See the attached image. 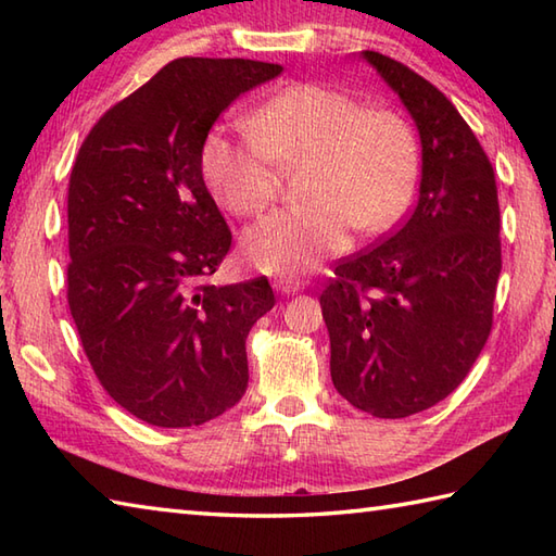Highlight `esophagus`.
Masks as SVG:
<instances>
[{
	"label": "esophagus",
	"mask_w": 556,
	"mask_h": 556,
	"mask_svg": "<svg viewBox=\"0 0 556 556\" xmlns=\"http://www.w3.org/2000/svg\"><path fill=\"white\" fill-rule=\"evenodd\" d=\"M271 287H275L279 293H299L303 289V281L301 279H293V277H277L271 281Z\"/></svg>",
	"instance_id": "esophagus-1"
}]
</instances>
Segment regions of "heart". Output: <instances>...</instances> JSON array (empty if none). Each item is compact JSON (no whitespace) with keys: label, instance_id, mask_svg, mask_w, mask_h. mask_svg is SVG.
<instances>
[{"label":"heart","instance_id":"obj_1","mask_svg":"<svg viewBox=\"0 0 556 556\" xmlns=\"http://www.w3.org/2000/svg\"><path fill=\"white\" fill-rule=\"evenodd\" d=\"M251 136L212 131L200 167L210 191L236 215L265 212L279 169L303 167L305 205L271 212L243 236V255L269 275L315 269L361 236L387 231L418 181V140L404 116L361 108L349 92L296 83L248 116Z\"/></svg>","mask_w":556,"mask_h":556}]
</instances>
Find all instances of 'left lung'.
Segmentation results:
<instances>
[{
    "label": "left lung",
    "instance_id": "1",
    "mask_svg": "<svg viewBox=\"0 0 556 556\" xmlns=\"http://www.w3.org/2000/svg\"><path fill=\"white\" fill-rule=\"evenodd\" d=\"M363 59L418 126L420 195L392 236L341 260L320 305L337 392L375 418H406L452 394L490 337L502 271L497 181L444 92L396 59Z\"/></svg>",
    "mask_w": 556,
    "mask_h": 556
}]
</instances>
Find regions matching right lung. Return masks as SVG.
Returning <instances> with one entry per match:
<instances>
[{"label": "right lung", "instance_id": "obj_1", "mask_svg": "<svg viewBox=\"0 0 556 556\" xmlns=\"http://www.w3.org/2000/svg\"><path fill=\"white\" fill-rule=\"evenodd\" d=\"M279 64L181 56L116 102L68 181V308L108 394L157 428L222 416L248 387L245 339L275 305L267 277L217 287L231 231L203 181V143Z\"/></svg>", "mask_w": 556, "mask_h": 556}]
</instances>
